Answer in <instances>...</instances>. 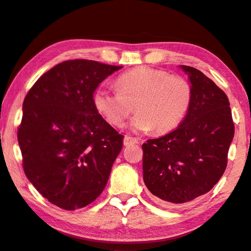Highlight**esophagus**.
I'll return each instance as SVG.
<instances>
[{"label": "esophagus", "mask_w": 251, "mask_h": 251, "mask_svg": "<svg viewBox=\"0 0 251 251\" xmlns=\"http://www.w3.org/2000/svg\"><path fill=\"white\" fill-rule=\"evenodd\" d=\"M133 143H138V139L125 135V138H124V146H129V145H133Z\"/></svg>", "instance_id": "esophagus-1"}]
</instances>
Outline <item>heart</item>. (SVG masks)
I'll list each match as a JSON object with an SVG mask.
<instances>
[{"instance_id":"1","label":"heart","mask_w":251,"mask_h":251,"mask_svg":"<svg viewBox=\"0 0 251 251\" xmlns=\"http://www.w3.org/2000/svg\"><path fill=\"white\" fill-rule=\"evenodd\" d=\"M118 91L100 86L93 103L100 115L113 126H122L135 109L129 127L136 132H171L178 127L192 105L193 88L181 75L164 70L139 66L117 79Z\"/></svg>"}]
</instances>
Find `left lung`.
Here are the masks:
<instances>
[{"label":"left lung","mask_w":251,"mask_h":251,"mask_svg":"<svg viewBox=\"0 0 251 251\" xmlns=\"http://www.w3.org/2000/svg\"><path fill=\"white\" fill-rule=\"evenodd\" d=\"M179 68L192 85V105L178 128L142 145L143 181L164 204L193 201L212 189L225 172L234 138L225 93L195 68Z\"/></svg>","instance_id":"left-lung-1"}]
</instances>
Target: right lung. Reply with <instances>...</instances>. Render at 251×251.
I'll return each instance as SVG.
<instances>
[{
    "label": "right lung",
    "mask_w": 251,
    "mask_h": 251,
    "mask_svg": "<svg viewBox=\"0 0 251 251\" xmlns=\"http://www.w3.org/2000/svg\"><path fill=\"white\" fill-rule=\"evenodd\" d=\"M122 68L65 61L40 76L26 95L18 128L23 168L36 190L58 208L91 204L108 182L124 135L102 118L93 95Z\"/></svg>",
    "instance_id": "add662e5"
}]
</instances>
